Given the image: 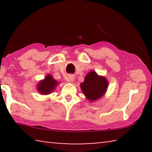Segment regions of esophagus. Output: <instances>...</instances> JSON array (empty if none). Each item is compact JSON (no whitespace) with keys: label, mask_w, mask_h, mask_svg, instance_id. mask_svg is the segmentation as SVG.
Listing matches in <instances>:
<instances>
[{"label":"esophagus","mask_w":152,"mask_h":152,"mask_svg":"<svg viewBox=\"0 0 152 152\" xmlns=\"http://www.w3.org/2000/svg\"><path fill=\"white\" fill-rule=\"evenodd\" d=\"M74 80V76L72 75H70L68 76V78H67V80H68V82H73Z\"/></svg>","instance_id":"esophagus-1"}]
</instances>
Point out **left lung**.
<instances>
[{
	"mask_svg": "<svg viewBox=\"0 0 152 152\" xmlns=\"http://www.w3.org/2000/svg\"><path fill=\"white\" fill-rule=\"evenodd\" d=\"M80 86L87 99L92 101L100 99L104 94L108 82L104 77L99 76L95 72L91 71L86 76Z\"/></svg>",
	"mask_w": 152,
	"mask_h": 152,
	"instance_id": "obj_1",
	"label": "left lung"
}]
</instances>
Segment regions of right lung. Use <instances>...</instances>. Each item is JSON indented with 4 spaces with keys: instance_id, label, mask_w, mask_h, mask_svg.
Returning <instances> with one entry per match:
<instances>
[{
    "instance_id": "obj_1",
    "label": "right lung",
    "mask_w": 152,
    "mask_h": 152,
    "mask_svg": "<svg viewBox=\"0 0 152 152\" xmlns=\"http://www.w3.org/2000/svg\"><path fill=\"white\" fill-rule=\"evenodd\" d=\"M57 81H56L52 76L48 75L43 80L41 81L38 84L37 89L41 94H48L53 91L57 86Z\"/></svg>"
}]
</instances>
